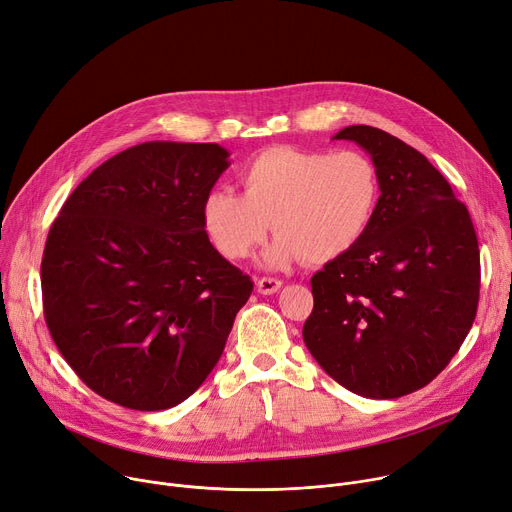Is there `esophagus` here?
Returning <instances> with one entry per match:
<instances>
[{"label": "esophagus", "instance_id": "obj_1", "mask_svg": "<svg viewBox=\"0 0 512 512\" xmlns=\"http://www.w3.org/2000/svg\"><path fill=\"white\" fill-rule=\"evenodd\" d=\"M280 287H282V282L272 276H262L256 280V289L260 295H274L280 291Z\"/></svg>", "mask_w": 512, "mask_h": 512}]
</instances>
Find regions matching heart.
<instances>
[{"label": "heart", "instance_id": "b5f03b06", "mask_svg": "<svg viewBox=\"0 0 512 512\" xmlns=\"http://www.w3.org/2000/svg\"><path fill=\"white\" fill-rule=\"evenodd\" d=\"M242 195L213 189L203 201V225L227 260H246L274 230L264 262L282 268L301 256L329 262L354 248L374 219L380 179L358 150L268 148L240 170Z\"/></svg>", "mask_w": 512, "mask_h": 512}]
</instances>
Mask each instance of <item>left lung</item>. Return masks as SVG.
<instances>
[{"instance_id": "left-lung-1", "label": "left lung", "mask_w": 512, "mask_h": 512, "mask_svg": "<svg viewBox=\"0 0 512 512\" xmlns=\"http://www.w3.org/2000/svg\"><path fill=\"white\" fill-rule=\"evenodd\" d=\"M333 140L370 154L380 199L364 238L313 274L303 339L344 388L399 399L464 344L480 297L478 238L466 205L419 150L372 126Z\"/></svg>"}]
</instances>
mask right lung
Returning <instances> with one entry per match:
<instances>
[{
    "label": "right lung",
    "instance_id": "obj_1",
    "mask_svg": "<svg viewBox=\"0 0 512 512\" xmlns=\"http://www.w3.org/2000/svg\"><path fill=\"white\" fill-rule=\"evenodd\" d=\"M219 144L144 142L105 160L54 219L40 266L56 348L103 399L162 411L205 382L254 282L209 242Z\"/></svg>",
    "mask_w": 512,
    "mask_h": 512
}]
</instances>
